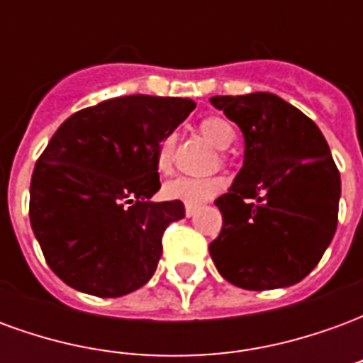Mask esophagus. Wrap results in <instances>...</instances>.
<instances>
[{
  "instance_id": "esophagus-1",
  "label": "esophagus",
  "mask_w": 363,
  "mask_h": 363,
  "mask_svg": "<svg viewBox=\"0 0 363 363\" xmlns=\"http://www.w3.org/2000/svg\"><path fill=\"white\" fill-rule=\"evenodd\" d=\"M196 206H190V204H186L184 206V213H186V218H192V216H194V213H196Z\"/></svg>"
}]
</instances>
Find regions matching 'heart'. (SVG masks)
<instances>
[{
    "instance_id": "1",
    "label": "heart",
    "mask_w": 363,
    "mask_h": 363,
    "mask_svg": "<svg viewBox=\"0 0 363 363\" xmlns=\"http://www.w3.org/2000/svg\"><path fill=\"white\" fill-rule=\"evenodd\" d=\"M200 132L210 140V142L220 147L228 150L231 143L235 142V130L231 128L223 118L218 116H208L200 122ZM173 153H174V138L173 134H167L161 138L155 151V165L159 173H169L173 169ZM223 189V182L216 177H177L173 181L165 184V194L173 200H181L184 204L196 206L206 200L213 198Z\"/></svg>"
}]
</instances>
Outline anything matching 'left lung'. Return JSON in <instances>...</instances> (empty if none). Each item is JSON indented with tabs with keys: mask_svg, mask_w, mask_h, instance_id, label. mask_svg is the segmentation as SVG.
I'll list each match as a JSON object with an SVG mask.
<instances>
[{
	"mask_svg": "<svg viewBox=\"0 0 363 363\" xmlns=\"http://www.w3.org/2000/svg\"><path fill=\"white\" fill-rule=\"evenodd\" d=\"M241 128L245 161L216 200L223 228L210 243L218 272L252 291L286 288L319 264L338 223L340 173L311 118L272 93L212 96Z\"/></svg>",
	"mask_w": 363,
	"mask_h": 363,
	"instance_id": "obj_1",
	"label": "left lung"
}]
</instances>
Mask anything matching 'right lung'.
<instances>
[{"mask_svg": "<svg viewBox=\"0 0 363 363\" xmlns=\"http://www.w3.org/2000/svg\"><path fill=\"white\" fill-rule=\"evenodd\" d=\"M194 106L177 96H116L56 130L33 171L28 216L60 280L120 297L153 276L165 229L184 218L181 200H150L161 189L155 151Z\"/></svg>", "mask_w": 363, "mask_h": 363, "instance_id": "add662e5", "label": "right lung"}]
</instances>
